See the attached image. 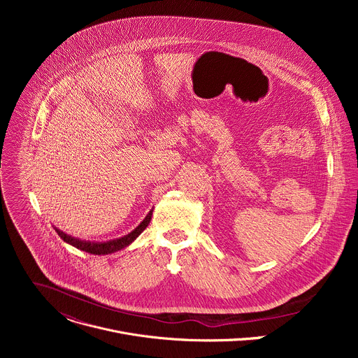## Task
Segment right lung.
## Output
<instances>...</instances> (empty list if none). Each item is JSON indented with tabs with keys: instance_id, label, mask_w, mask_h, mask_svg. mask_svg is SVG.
<instances>
[{
	"instance_id": "obj_1",
	"label": "right lung",
	"mask_w": 358,
	"mask_h": 358,
	"mask_svg": "<svg viewBox=\"0 0 358 358\" xmlns=\"http://www.w3.org/2000/svg\"><path fill=\"white\" fill-rule=\"evenodd\" d=\"M151 215H152V210L145 215V218L131 231L129 232L127 235L122 236V238H116V239H112V241H106V242H90V241H82V239H78V238H73L68 234H65L64 231L61 229H55L58 232V235L69 245L80 249V250H85L87 253H92V255H109V253H115L117 250H122L124 248H127L131 242H134V239L147 228V225L150 224V220H151Z\"/></svg>"
}]
</instances>
